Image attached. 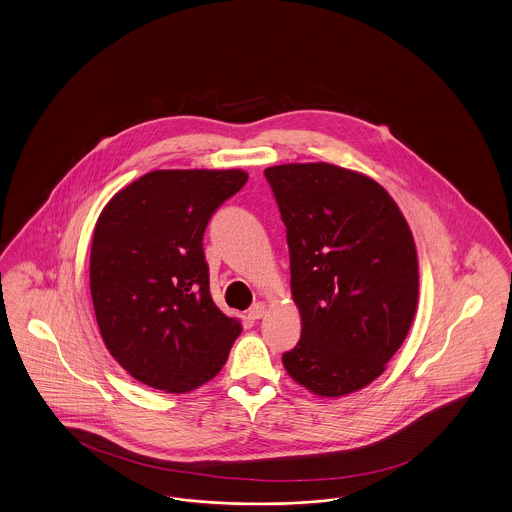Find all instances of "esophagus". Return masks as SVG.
I'll return each instance as SVG.
<instances>
[{
  "label": "esophagus",
  "instance_id": "esophagus-1",
  "mask_svg": "<svg viewBox=\"0 0 512 512\" xmlns=\"http://www.w3.org/2000/svg\"><path fill=\"white\" fill-rule=\"evenodd\" d=\"M266 314V305L265 303H257V305H253V307L249 308V312H247V316L251 318V320H259V318H263Z\"/></svg>",
  "mask_w": 512,
  "mask_h": 512
}]
</instances>
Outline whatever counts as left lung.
Here are the masks:
<instances>
[{
    "instance_id": "left-lung-1",
    "label": "left lung",
    "mask_w": 512,
    "mask_h": 512,
    "mask_svg": "<svg viewBox=\"0 0 512 512\" xmlns=\"http://www.w3.org/2000/svg\"><path fill=\"white\" fill-rule=\"evenodd\" d=\"M286 225L301 339L287 373L318 396L377 379L408 335L419 268L408 223L389 192L337 165L266 167Z\"/></svg>"
}]
</instances>
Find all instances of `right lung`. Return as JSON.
<instances>
[{"label":"right lung","mask_w":512,"mask_h":512,"mask_svg":"<svg viewBox=\"0 0 512 512\" xmlns=\"http://www.w3.org/2000/svg\"><path fill=\"white\" fill-rule=\"evenodd\" d=\"M246 181L240 169L152 171L97 221L89 263L97 324L116 362L152 389L202 387L242 333L211 299L204 232Z\"/></svg>","instance_id":"1"}]
</instances>
